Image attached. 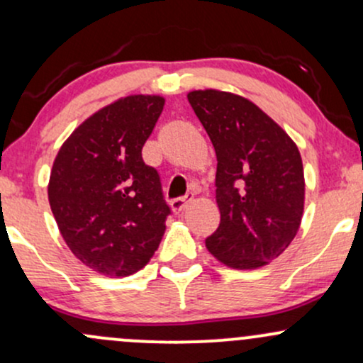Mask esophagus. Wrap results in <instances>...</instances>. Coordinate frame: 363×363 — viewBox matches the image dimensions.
I'll list each match as a JSON object with an SVG mask.
<instances>
[{"label":"esophagus","mask_w":363,"mask_h":363,"mask_svg":"<svg viewBox=\"0 0 363 363\" xmlns=\"http://www.w3.org/2000/svg\"><path fill=\"white\" fill-rule=\"evenodd\" d=\"M191 201H193V198H191V196H187V198H176L170 201V208H172L174 213H181V211L184 210V208L189 205Z\"/></svg>","instance_id":"esophagus-1"}]
</instances>
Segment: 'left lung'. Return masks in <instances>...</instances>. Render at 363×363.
<instances>
[{"label":"left lung","instance_id":"8db88e82","mask_svg":"<svg viewBox=\"0 0 363 363\" xmlns=\"http://www.w3.org/2000/svg\"><path fill=\"white\" fill-rule=\"evenodd\" d=\"M187 101L216 153L220 225L206 249L234 269H257L277 259L297 235L306 201L297 145L256 104L215 89Z\"/></svg>","mask_w":363,"mask_h":363}]
</instances>
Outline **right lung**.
Here are the masks:
<instances>
[{
  "mask_svg": "<svg viewBox=\"0 0 363 363\" xmlns=\"http://www.w3.org/2000/svg\"><path fill=\"white\" fill-rule=\"evenodd\" d=\"M165 99L128 95L85 119L54 158L48 196L66 245L107 277L140 272L157 251L170 208L141 157Z\"/></svg>",
  "mask_w": 363,
  "mask_h": 363,
  "instance_id": "add662e5",
  "label": "right lung"
}]
</instances>
